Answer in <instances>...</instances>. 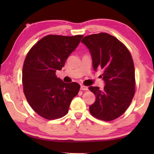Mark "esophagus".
<instances>
[{"mask_svg":"<svg viewBox=\"0 0 154 154\" xmlns=\"http://www.w3.org/2000/svg\"><path fill=\"white\" fill-rule=\"evenodd\" d=\"M80 89L82 90H88V88L87 86H85V85H81Z\"/></svg>","mask_w":154,"mask_h":154,"instance_id":"esophagus-1","label":"esophagus"}]
</instances>
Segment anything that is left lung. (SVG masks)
Here are the masks:
<instances>
[{
  "label": "left lung",
  "instance_id": "obj_1",
  "mask_svg": "<svg viewBox=\"0 0 154 154\" xmlns=\"http://www.w3.org/2000/svg\"><path fill=\"white\" fill-rule=\"evenodd\" d=\"M82 42L89 49L95 71L103 69V90L90 86L96 100L90 106L91 114L104 121L121 116L128 107L135 92L134 66L128 49L107 33L85 36Z\"/></svg>",
  "mask_w": 154,
  "mask_h": 154
}]
</instances>
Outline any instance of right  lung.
Here are the masks:
<instances>
[{"mask_svg":"<svg viewBox=\"0 0 154 154\" xmlns=\"http://www.w3.org/2000/svg\"><path fill=\"white\" fill-rule=\"evenodd\" d=\"M83 35H48L28 52L22 69V83L28 103L36 113L48 119L64 116L77 95L80 85L64 83L56 75L79 45Z\"/></svg>","mask_w":154,"mask_h":154,"instance_id":"right-lung-1","label":"right lung"}]
</instances>
